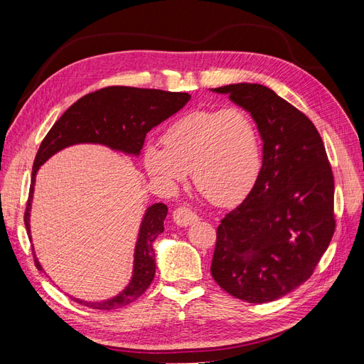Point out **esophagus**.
Here are the masks:
<instances>
[{
    "mask_svg": "<svg viewBox=\"0 0 364 364\" xmlns=\"http://www.w3.org/2000/svg\"><path fill=\"white\" fill-rule=\"evenodd\" d=\"M197 220H199V217H197V215L191 211V209H188V208L181 206V208L174 209V211H173V222H174L176 225H178V226H181V228L190 226V225L196 223Z\"/></svg>",
    "mask_w": 364,
    "mask_h": 364,
    "instance_id": "1",
    "label": "esophagus"
}]
</instances>
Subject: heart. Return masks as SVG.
Wrapping results in <instances>:
<instances>
[{
  "mask_svg": "<svg viewBox=\"0 0 364 364\" xmlns=\"http://www.w3.org/2000/svg\"><path fill=\"white\" fill-rule=\"evenodd\" d=\"M164 146L149 144L144 165L161 188L173 191L188 171L199 190L220 206L234 205L255 185L261 142L255 121L243 109H197L165 129Z\"/></svg>",
  "mask_w": 364,
  "mask_h": 364,
  "instance_id": "obj_1",
  "label": "heart"
}]
</instances>
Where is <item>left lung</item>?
Returning <instances> with one entry per match:
<instances>
[{"label":"left lung","mask_w":364,"mask_h":364,"mask_svg":"<svg viewBox=\"0 0 364 364\" xmlns=\"http://www.w3.org/2000/svg\"><path fill=\"white\" fill-rule=\"evenodd\" d=\"M211 91L249 112L262 141L255 185L217 228L211 274L237 299L277 301L311 277L333 238L331 165L314 124L270 87L235 83Z\"/></svg>","instance_id":"obj_1"}]
</instances>
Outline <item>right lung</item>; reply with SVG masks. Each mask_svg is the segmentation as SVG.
<instances>
[{"label": "right lung", "mask_w": 364, "mask_h": 364, "mask_svg": "<svg viewBox=\"0 0 364 364\" xmlns=\"http://www.w3.org/2000/svg\"><path fill=\"white\" fill-rule=\"evenodd\" d=\"M190 98L191 95L186 92L109 86L77 100L50 129L47 136L41 142L35 164H33L30 194L24 214L30 241V211L36 174L41 165L46 164L58 151L75 144H98L123 153V155L138 158L149 132L181 111L190 102ZM167 213V205L161 202L153 203L146 209L138 230L132 278L123 290L105 301H83L70 296L71 299L94 310L105 311L117 310L136 301L155 278L156 259L153 243L158 235L164 232V220ZM33 258H35L38 270H43L36 258L35 247H33Z\"/></svg>", "instance_id": "add662e5"}]
</instances>
